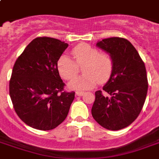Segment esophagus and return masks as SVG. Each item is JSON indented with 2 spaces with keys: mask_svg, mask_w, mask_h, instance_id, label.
<instances>
[{
  "mask_svg": "<svg viewBox=\"0 0 159 159\" xmlns=\"http://www.w3.org/2000/svg\"><path fill=\"white\" fill-rule=\"evenodd\" d=\"M84 94H85V92H76V95H77V96H78V97H82V96H83Z\"/></svg>",
  "mask_w": 159,
  "mask_h": 159,
  "instance_id": "34e87169",
  "label": "esophagus"
}]
</instances>
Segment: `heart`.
Here are the masks:
<instances>
[{
	"label": "heart",
	"instance_id": "heart-1",
	"mask_svg": "<svg viewBox=\"0 0 159 159\" xmlns=\"http://www.w3.org/2000/svg\"><path fill=\"white\" fill-rule=\"evenodd\" d=\"M75 61L68 55L58 58L57 67L60 76L64 80L73 79L78 73V66L82 67V75L70 82L72 89L83 91L91 89L97 84L105 83L110 79L114 69V59L106 52H101L93 46L81 43L72 50Z\"/></svg>",
	"mask_w": 159,
	"mask_h": 159
}]
</instances>
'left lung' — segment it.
<instances>
[{
  "instance_id": "1",
  "label": "left lung",
  "mask_w": 159,
  "mask_h": 159,
  "mask_svg": "<svg viewBox=\"0 0 159 159\" xmlns=\"http://www.w3.org/2000/svg\"><path fill=\"white\" fill-rule=\"evenodd\" d=\"M97 46L114 59L111 77L102 91L95 92L92 115L100 125L119 130L135 120L142 111L148 92L144 62L129 40L113 37L102 39Z\"/></svg>"
}]
</instances>
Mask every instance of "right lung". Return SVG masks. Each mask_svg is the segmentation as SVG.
Masks as SVG:
<instances>
[{
	"label": "right lung",
	"instance_id": "add662e5",
	"mask_svg": "<svg viewBox=\"0 0 159 159\" xmlns=\"http://www.w3.org/2000/svg\"><path fill=\"white\" fill-rule=\"evenodd\" d=\"M57 39L39 37L16 59L10 80V96L21 120L39 130H50L67 117L75 92H65L57 60L67 48Z\"/></svg>",
	"mask_w": 159,
	"mask_h": 159
}]
</instances>
